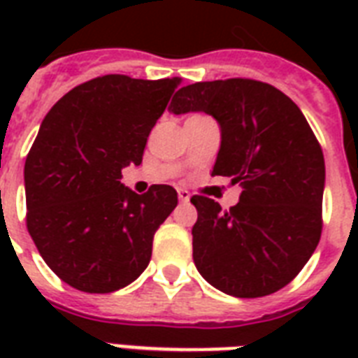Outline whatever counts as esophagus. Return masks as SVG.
Returning a JSON list of instances; mask_svg holds the SVG:
<instances>
[{"mask_svg":"<svg viewBox=\"0 0 358 358\" xmlns=\"http://www.w3.org/2000/svg\"><path fill=\"white\" fill-rule=\"evenodd\" d=\"M178 199H180V202H189V199H191L189 191H187V189H178Z\"/></svg>","mask_w":358,"mask_h":358,"instance_id":"esophagus-1","label":"esophagus"}]
</instances>
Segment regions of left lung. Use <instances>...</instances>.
Returning <instances> with one entry per match:
<instances>
[{
	"label": "left lung",
	"instance_id": "8db88e82",
	"mask_svg": "<svg viewBox=\"0 0 358 358\" xmlns=\"http://www.w3.org/2000/svg\"><path fill=\"white\" fill-rule=\"evenodd\" d=\"M169 111H202L221 126L213 176L241 185L239 202L195 195L193 260L213 288L264 297L292 282L322 236L325 162L301 109L284 92L255 80L182 87Z\"/></svg>",
	"mask_w": 358,
	"mask_h": 358
}]
</instances>
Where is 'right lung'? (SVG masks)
Segmentation results:
<instances>
[{
	"instance_id": "obj_1",
	"label": "right lung",
	"mask_w": 358,
	"mask_h": 358,
	"mask_svg": "<svg viewBox=\"0 0 358 358\" xmlns=\"http://www.w3.org/2000/svg\"><path fill=\"white\" fill-rule=\"evenodd\" d=\"M178 83L102 76L66 92L42 120L24 167L27 230L72 288L117 292L148 266L152 239L178 195L171 185L137 195L120 184V171L141 165Z\"/></svg>"
}]
</instances>
